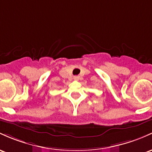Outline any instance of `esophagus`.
Instances as JSON below:
<instances>
[{
	"label": "esophagus",
	"instance_id": "1",
	"mask_svg": "<svg viewBox=\"0 0 152 152\" xmlns=\"http://www.w3.org/2000/svg\"><path fill=\"white\" fill-rule=\"evenodd\" d=\"M73 79H74V80H76V81H77V80L79 79V76H73Z\"/></svg>",
	"mask_w": 152,
	"mask_h": 152
}]
</instances>
